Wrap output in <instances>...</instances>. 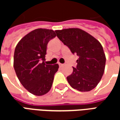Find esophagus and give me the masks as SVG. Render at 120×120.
Returning <instances> with one entry per match:
<instances>
[{
  "label": "esophagus",
  "mask_w": 120,
  "mask_h": 120,
  "mask_svg": "<svg viewBox=\"0 0 120 120\" xmlns=\"http://www.w3.org/2000/svg\"><path fill=\"white\" fill-rule=\"evenodd\" d=\"M58 65H59V66H60V67H62V66H63V65H64V64H60V63H59V64H58Z\"/></svg>",
  "instance_id": "1"
}]
</instances>
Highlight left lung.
<instances>
[{"instance_id": "left-lung-1", "label": "left lung", "mask_w": 120, "mask_h": 120, "mask_svg": "<svg viewBox=\"0 0 120 120\" xmlns=\"http://www.w3.org/2000/svg\"><path fill=\"white\" fill-rule=\"evenodd\" d=\"M56 36L78 59L73 71L67 77L75 89L86 92L95 88L101 79L105 55L101 44L93 36L78 28L56 30Z\"/></svg>"}]
</instances>
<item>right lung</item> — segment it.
Listing matches in <instances>:
<instances>
[{"instance_id":"obj_1","label":"right lung","mask_w":120,"mask_h":120,"mask_svg":"<svg viewBox=\"0 0 120 120\" xmlns=\"http://www.w3.org/2000/svg\"><path fill=\"white\" fill-rule=\"evenodd\" d=\"M56 37L53 30L37 29L20 40L14 53V69L22 85L36 96L47 93L59 66L47 65L45 60L48 42Z\"/></svg>"}]
</instances>
